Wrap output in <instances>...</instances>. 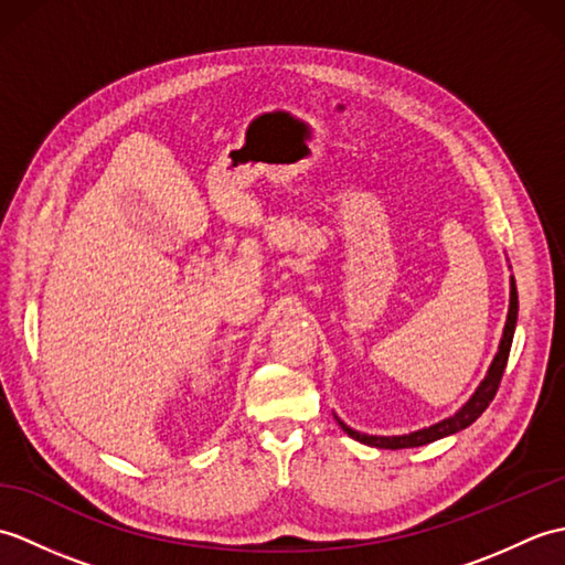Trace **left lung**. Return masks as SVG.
<instances>
[{
  "mask_svg": "<svg viewBox=\"0 0 565 565\" xmlns=\"http://www.w3.org/2000/svg\"><path fill=\"white\" fill-rule=\"evenodd\" d=\"M518 286H514V276H510V308H508V320H505V330H502V338L498 344V352L493 356V362L488 366L486 379L478 383V388L473 391L471 398H468L459 411L454 415L439 419V423L415 429L411 435H391V437H381V435H364V431H356L350 425H344L342 419L334 415L340 427L350 435L352 439L366 444V447H376V449H407V447H423V444L437 441L441 437L456 435V431L466 429L468 425H473L478 417L483 415L486 407L490 405V401L495 398L502 371L508 366V356H510V347H512V338H514V326H518Z\"/></svg>",
  "mask_w": 565,
  "mask_h": 565,
  "instance_id": "left-lung-1",
  "label": "left lung"
}]
</instances>
